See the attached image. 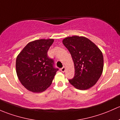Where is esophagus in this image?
Masks as SVG:
<instances>
[{
	"instance_id": "1",
	"label": "esophagus",
	"mask_w": 120,
	"mask_h": 120,
	"mask_svg": "<svg viewBox=\"0 0 120 120\" xmlns=\"http://www.w3.org/2000/svg\"><path fill=\"white\" fill-rule=\"evenodd\" d=\"M65 70H66V68H65V67H63V68H62L61 69H60V71H61L62 72H64V71H65Z\"/></svg>"
}]
</instances>
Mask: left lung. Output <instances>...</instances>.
<instances>
[{
    "instance_id": "8db88e82",
    "label": "left lung",
    "mask_w": 120,
    "mask_h": 120,
    "mask_svg": "<svg viewBox=\"0 0 120 120\" xmlns=\"http://www.w3.org/2000/svg\"><path fill=\"white\" fill-rule=\"evenodd\" d=\"M72 57L75 74L69 82L76 88L86 90L93 87L103 69L102 51L90 39L83 36L67 37L62 41Z\"/></svg>"
}]
</instances>
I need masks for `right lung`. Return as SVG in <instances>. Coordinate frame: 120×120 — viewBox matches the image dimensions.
Returning a JSON list of instances; mask_svg holds the SVG:
<instances>
[{
    "label": "right lung",
    "instance_id": "1",
    "mask_svg": "<svg viewBox=\"0 0 120 120\" xmlns=\"http://www.w3.org/2000/svg\"><path fill=\"white\" fill-rule=\"evenodd\" d=\"M52 39L29 42L16 59V72L25 88L35 93L42 92L51 86L58 69L54 67V60L47 55Z\"/></svg>",
    "mask_w": 120,
    "mask_h": 120
}]
</instances>
